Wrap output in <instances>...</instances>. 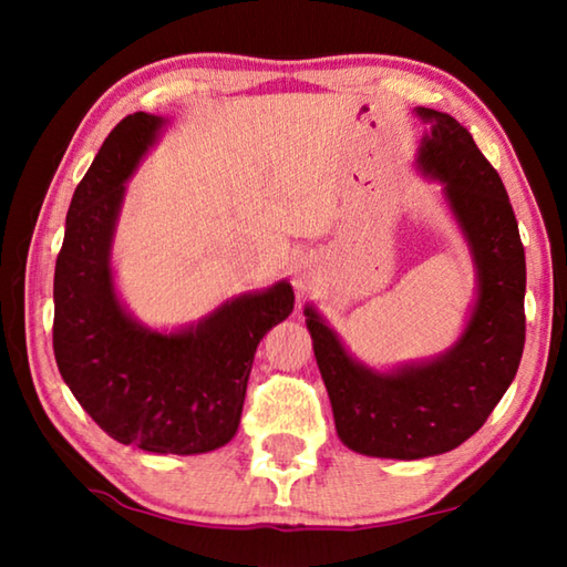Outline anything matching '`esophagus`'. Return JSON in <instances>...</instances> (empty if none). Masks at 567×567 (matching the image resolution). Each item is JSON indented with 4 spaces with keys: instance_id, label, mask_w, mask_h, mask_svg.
<instances>
[{
    "instance_id": "esophagus-1",
    "label": "esophagus",
    "mask_w": 567,
    "mask_h": 567,
    "mask_svg": "<svg viewBox=\"0 0 567 567\" xmlns=\"http://www.w3.org/2000/svg\"><path fill=\"white\" fill-rule=\"evenodd\" d=\"M290 277H292V285H295L297 292H307V290H310V287H312V280H315L312 262L297 260V262L292 265Z\"/></svg>"
}]
</instances>
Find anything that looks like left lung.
<instances>
[{
	"label": "left lung",
	"mask_w": 567,
	"mask_h": 567,
	"mask_svg": "<svg viewBox=\"0 0 567 567\" xmlns=\"http://www.w3.org/2000/svg\"><path fill=\"white\" fill-rule=\"evenodd\" d=\"M415 114L427 124L415 167L443 185L475 267L463 332L435 358L375 370L352 358L318 307H305L340 440L392 460L443 455L475 435L511 388L525 344V249L503 179L455 117Z\"/></svg>",
	"instance_id": "obj_1"
}]
</instances>
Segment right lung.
Here are the masks:
<instances>
[{"label": "right lung", "instance_id": "add662e5", "mask_svg": "<svg viewBox=\"0 0 567 567\" xmlns=\"http://www.w3.org/2000/svg\"><path fill=\"white\" fill-rule=\"evenodd\" d=\"M165 117L134 112L104 140L66 213L54 267V358L90 417L122 445L199 455L239 427L255 350L290 318L292 285L225 300L179 330H152L120 300L112 243L127 182Z\"/></svg>", "mask_w": 567, "mask_h": 567}]
</instances>
